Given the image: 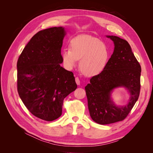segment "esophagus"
Instances as JSON below:
<instances>
[{
	"mask_svg": "<svg viewBox=\"0 0 153 153\" xmlns=\"http://www.w3.org/2000/svg\"><path fill=\"white\" fill-rule=\"evenodd\" d=\"M75 82H76L77 85H80V81L79 80V78H78V77H76L75 78Z\"/></svg>",
	"mask_w": 153,
	"mask_h": 153,
	"instance_id": "1",
	"label": "esophagus"
}]
</instances>
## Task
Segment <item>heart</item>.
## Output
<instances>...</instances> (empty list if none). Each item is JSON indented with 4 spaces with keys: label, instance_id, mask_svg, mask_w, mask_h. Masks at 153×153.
<instances>
[{
    "label": "heart",
    "instance_id": "heart-1",
    "mask_svg": "<svg viewBox=\"0 0 153 153\" xmlns=\"http://www.w3.org/2000/svg\"><path fill=\"white\" fill-rule=\"evenodd\" d=\"M70 48H64L61 52L64 66L70 69L76 65L80 59V69L87 76L98 75L103 72L109 61L108 46L94 36H77L71 40Z\"/></svg>",
    "mask_w": 153,
    "mask_h": 153
}]
</instances>
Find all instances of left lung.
I'll return each instance as SVG.
<instances>
[{
    "mask_svg": "<svg viewBox=\"0 0 153 153\" xmlns=\"http://www.w3.org/2000/svg\"><path fill=\"white\" fill-rule=\"evenodd\" d=\"M114 44V50L105 69L92 77L85 87L90 115L94 122L108 124L127 117L138 98L141 67L128 41L115 36H106ZM124 87L130 93L128 103L117 106L111 99L113 91Z\"/></svg>",
    "mask_w": 153,
    "mask_h": 153,
    "instance_id": "left-lung-1",
    "label": "left lung"
}]
</instances>
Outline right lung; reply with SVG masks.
Returning a JSON list of instances; mask_svg holds the SVG:
<instances>
[{"label":"right lung","mask_w":153,"mask_h":153,"mask_svg":"<svg viewBox=\"0 0 153 153\" xmlns=\"http://www.w3.org/2000/svg\"><path fill=\"white\" fill-rule=\"evenodd\" d=\"M66 31L54 27L39 31L27 44L17 62V89L34 116L47 121L62 114L63 100L77 85L71 71L61 66Z\"/></svg>","instance_id":"right-lung-1"}]
</instances>
